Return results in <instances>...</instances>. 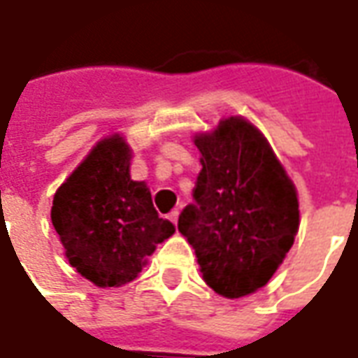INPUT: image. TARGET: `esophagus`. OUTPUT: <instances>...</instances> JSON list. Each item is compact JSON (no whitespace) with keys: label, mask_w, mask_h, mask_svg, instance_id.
<instances>
[{"label":"esophagus","mask_w":358,"mask_h":358,"mask_svg":"<svg viewBox=\"0 0 358 358\" xmlns=\"http://www.w3.org/2000/svg\"><path fill=\"white\" fill-rule=\"evenodd\" d=\"M178 215H180V210L178 209H174L171 213V215H169V218H171V222L172 224H176V222H178Z\"/></svg>","instance_id":"obj_1"}]
</instances>
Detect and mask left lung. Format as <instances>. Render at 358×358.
I'll use <instances>...</instances> for the list:
<instances>
[{
	"label": "left lung",
	"instance_id": "1",
	"mask_svg": "<svg viewBox=\"0 0 358 358\" xmlns=\"http://www.w3.org/2000/svg\"><path fill=\"white\" fill-rule=\"evenodd\" d=\"M194 143L203 169L178 230L195 249L207 285L240 299L268 284L292 249L297 189L248 118H222L215 130L195 134Z\"/></svg>",
	"mask_w": 358,
	"mask_h": 358
}]
</instances>
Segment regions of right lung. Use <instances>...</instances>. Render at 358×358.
<instances>
[{
  "instance_id": "obj_1",
  "label": "right lung",
  "mask_w": 358,
  "mask_h": 358,
  "mask_svg": "<svg viewBox=\"0 0 358 358\" xmlns=\"http://www.w3.org/2000/svg\"><path fill=\"white\" fill-rule=\"evenodd\" d=\"M132 149L120 134L95 143L53 195L51 222L76 272L99 287L138 278L176 228L157 215L145 182L130 178Z\"/></svg>"
}]
</instances>
